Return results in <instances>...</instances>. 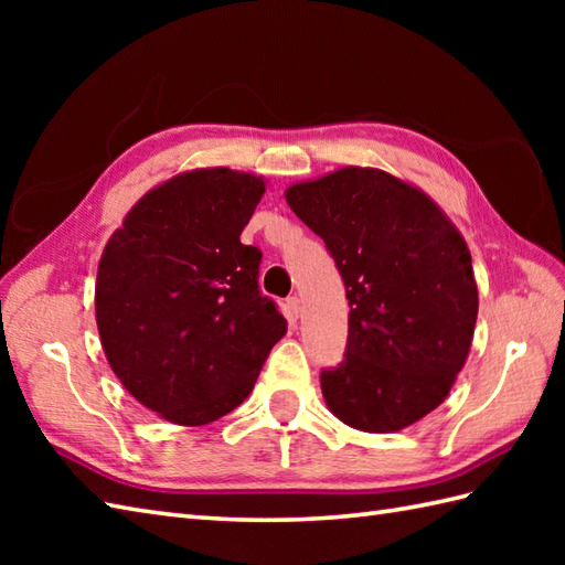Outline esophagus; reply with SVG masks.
Wrapping results in <instances>:
<instances>
[{
  "mask_svg": "<svg viewBox=\"0 0 565 565\" xmlns=\"http://www.w3.org/2000/svg\"><path fill=\"white\" fill-rule=\"evenodd\" d=\"M286 316H289V320H298V316H301V298H286Z\"/></svg>",
  "mask_w": 565,
  "mask_h": 565,
  "instance_id": "1",
  "label": "esophagus"
}]
</instances>
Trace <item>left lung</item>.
<instances>
[{"label":"left lung","instance_id":"obj_1","mask_svg":"<svg viewBox=\"0 0 565 565\" xmlns=\"http://www.w3.org/2000/svg\"><path fill=\"white\" fill-rule=\"evenodd\" d=\"M286 201L340 269L350 332L320 388L344 425L398 431L447 398L471 350L478 289L471 252L423 191L347 167L294 184Z\"/></svg>","mask_w":565,"mask_h":565}]
</instances>
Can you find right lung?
Masks as SVG:
<instances>
[{
  "label": "right lung",
  "instance_id": "right-lung-1",
  "mask_svg": "<svg viewBox=\"0 0 565 565\" xmlns=\"http://www.w3.org/2000/svg\"><path fill=\"white\" fill-rule=\"evenodd\" d=\"M259 177L215 167L148 191L106 245L94 306L106 359L138 403L209 425L243 403L286 318L259 291L262 252L239 243Z\"/></svg>",
  "mask_w": 565,
  "mask_h": 565
}]
</instances>
